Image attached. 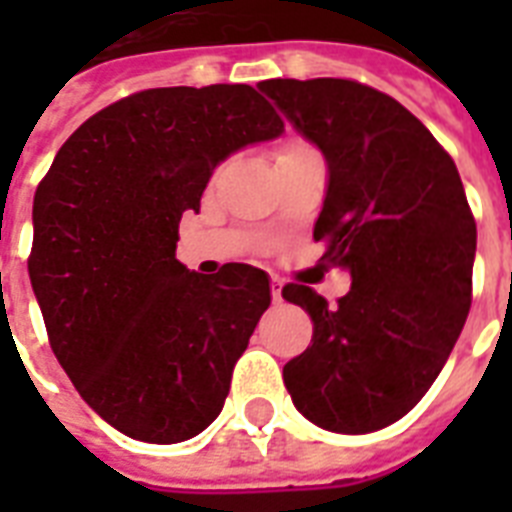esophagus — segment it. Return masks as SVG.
Here are the masks:
<instances>
[{"label": "esophagus", "mask_w": 512, "mask_h": 512, "mask_svg": "<svg viewBox=\"0 0 512 512\" xmlns=\"http://www.w3.org/2000/svg\"><path fill=\"white\" fill-rule=\"evenodd\" d=\"M281 289H284V284H281V281L273 279V281H271V297H273V303H281V300H284V297H281Z\"/></svg>", "instance_id": "esophagus-1"}]
</instances>
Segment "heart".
I'll return each instance as SVG.
<instances>
[{
  "mask_svg": "<svg viewBox=\"0 0 512 512\" xmlns=\"http://www.w3.org/2000/svg\"><path fill=\"white\" fill-rule=\"evenodd\" d=\"M297 146H303V143H289L287 148H297ZM287 148H284V151H287Z\"/></svg>",
  "mask_w": 512,
  "mask_h": 512,
  "instance_id": "heart-1",
  "label": "heart"
}]
</instances>
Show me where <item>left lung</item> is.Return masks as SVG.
Returning <instances> with one entry per match:
<instances>
[{
    "label": "left lung",
    "instance_id": "left-lung-1",
    "mask_svg": "<svg viewBox=\"0 0 512 512\" xmlns=\"http://www.w3.org/2000/svg\"><path fill=\"white\" fill-rule=\"evenodd\" d=\"M257 87L324 154L313 239L353 279L337 305L303 284L284 287L313 321L284 385L313 425L372 433L417 406L465 327L476 220L452 156L390 95L350 79Z\"/></svg>",
    "mask_w": 512,
    "mask_h": 512
}]
</instances>
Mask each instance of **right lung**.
<instances>
[{
  "mask_svg": "<svg viewBox=\"0 0 512 512\" xmlns=\"http://www.w3.org/2000/svg\"><path fill=\"white\" fill-rule=\"evenodd\" d=\"M281 132L249 84L143 90L90 116L36 188L28 276L50 348L124 436L177 444L223 409L271 287L252 265L188 271L177 225L217 164Z\"/></svg>",
  "mask_w": 512,
  "mask_h": 512,
  "instance_id": "obj_1",
  "label": "right lung"
}]
</instances>
